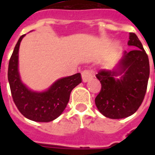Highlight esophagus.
Masks as SVG:
<instances>
[{
    "label": "esophagus",
    "instance_id": "34e87169",
    "mask_svg": "<svg viewBox=\"0 0 155 155\" xmlns=\"http://www.w3.org/2000/svg\"><path fill=\"white\" fill-rule=\"evenodd\" d=\"M81 75H82L83 81L84 83L87 82L90 79H92V76H93V74L91 71L89 70H84L81 72Z\"/></svg>",
    "mask_w": 155,
    "mask_h": 155
}]
</instances>
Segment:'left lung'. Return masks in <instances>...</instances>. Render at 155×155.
<instances>
[{"label": "left lung", "instance_id": "8db88e82", "mask_svg": "<svg viewBox=\"0 0 155 155\" xmlns=\"http://www.w3.org/2000/svg\"><path fill=\"white\" fill-rule=\"evenodd\" d=\"M129 46L137 49L125 51L115 70L102 69L96 76L101 89L95 103L104 117L111 119L127 117L142 104L150 75L148 55L134 33H130Z\"/></svg>", "mask_w": 155, "mask_h": 155}]
</instances>
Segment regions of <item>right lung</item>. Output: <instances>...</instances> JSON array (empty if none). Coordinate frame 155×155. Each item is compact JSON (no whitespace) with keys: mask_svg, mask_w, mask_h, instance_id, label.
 <instances>
[{"mask_svg":"<svg viewBox=\"0 0 155 155\" xmlns=\"http://www.w3.org/2000/svg\"><path fill=\"white\" fill-rule=\"evenodd\" d=\"M21 35L9 59L8 80L13 102L25 117L38 122H49L59 117L67 107L72 89L82 82L80 73L59 79L42 92H33L21 82L18 72V51Z\"/></svg>","mask_w":155,"mask_h":155,"instance_id":"1","label":"right lung"}]
</instances>
